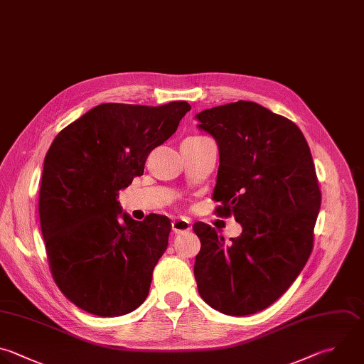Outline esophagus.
<instances>
[{
  "instance_id": "1",
  "label": "esophagus",
  "mask_w": 364,
  "mask_h": 364,
  "mask_svg": "<svg viewBox=\"0 0 364 364\" xmlns=\"http://www.w3.org/2000/svg\"><path fill=\"white\" fill-rule=\"evenodd\" d=\"M172 230L173 233H182L191 230V222L185 218H176L172 220Z\"/></svg>"
}]
</instances>
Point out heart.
<instances>
[{
  "label": "heart",
  "instance_id": "b5f03b06",
  "mask_svg": "<svg viewBox=\"0 0 364 364\" xmlns=\"http://www.w3.org/2000/svg\"><path fill=\"white\" fill-rule=\"evenodd\" d=\"M192 138H196V136H192Z\"/></svg>",
  "mask_w": 364,
  "mask_h": 364
}]
</instances>
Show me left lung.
Listing matches in <instances>:
<instances>
[{"mask_svg":"<svg viewBox=\"0 0 364 364\" xmlns=\"http://www.w3.org/2000/svg\"><path fill=\"white\" fill-rule=\"evenodd\" d=\"M196 118L219 146L215 213L242 225L228 243L210 225H193L198 291L225 314H252L290 287L311 253L321 202L314 164L299 127L256 102L215 107Z\"/></svg>","mask_w":364,"mask_h":364,"instance_id":"obj_1","label":"left lung"}]
</instances>
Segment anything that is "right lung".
<instances>
[{
	"label": "right lung",
	"mask_w": 364,
	"mask_h": 364,
	"mask_svg": "<svg viewBox=\"0 0 364 364\" xmlns=\"http://www.w3.org/2000/svg\"><path fill=\"white\" fill-rule=\"evenodd\" d=\"M188 111L186 101L101 104L51 144L38 200L41 230L53 277L80 309L112 317L145 301L172 225L156 213L134 220L118 195L144 175L149 152Z\"/></svg>",
	"instance_id": "right-lung-1"
}]
</instances>
